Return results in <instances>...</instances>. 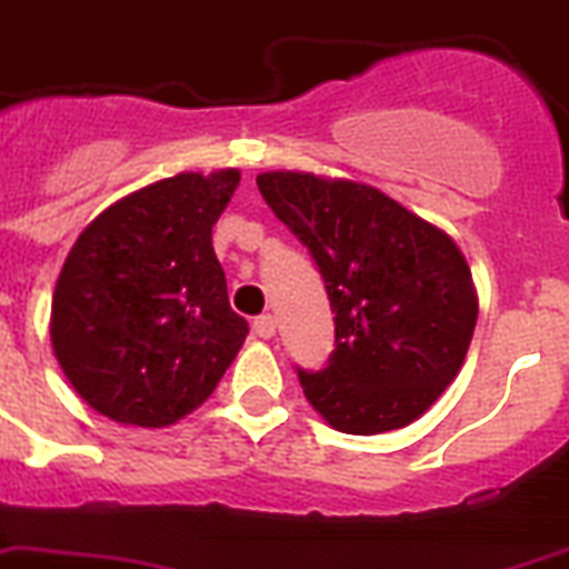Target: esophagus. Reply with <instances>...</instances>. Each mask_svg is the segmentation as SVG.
Returning <instances> with one entry per match:
<instances>
[{
	"instance_id": "34e87169",
	"label": "esophagus",
	"mask_w": 569,
	"mask_h": 569,
	"mask_svg": "<svg viewBox=\"0 0 569 569\" xmlns=\"http://www.w3.org/2000/svg\"><path fill=\"white\" fill-rule=\"evenodd\" d=\"M251 327L253 336H260V339H271V336H274V318L271 316H257Z\"/></svg>"
}]
</instances>
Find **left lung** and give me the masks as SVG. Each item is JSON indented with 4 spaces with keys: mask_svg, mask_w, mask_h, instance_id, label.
Listing matches in <instances>:
<instances>
[{
    "mask_svg": "<svg viewBox=\"0 0 569 569\" xmlns=\"http://www.w3.org/2000/svg\"><path fill=\"white\" fill-rule=\"evenodd\" d=\"M257 187L309 248L336 312L327 368H298L312 409L350 436L409 427L456 380L473 339L479 300L459 244L357 180L262 172Z\"/></svg>",
    "mask_w": 569,
    "mask_h": 569,
    "instance_id": "obj_1",
    "label": "left lung"
}]
</instances>
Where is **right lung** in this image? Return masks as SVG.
<instances>
[{"label": "right lung", "mask_w": 569, "mask_h": 569, "mask_svg": "<svg viewBox=\"0 0 569 569\" xmlns=\"http://www.w3.org/2000/svg\"><path fill=\"white\" fill-rule=\"evenodd\" d=\"M237 169L157 180L99 212L76 239L52 298V348L104 418L169 427L204 403L248 321L230 309L212 224Z\"/></svg>", "instance_id": "obj_1"}]
</instances>
